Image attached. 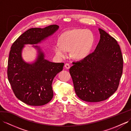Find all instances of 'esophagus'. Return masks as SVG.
Returning <instances> with one entry per match:
<instances>
[{"mask_svg":"<svg viewBox=\"0 0 131 131\" xmlns=\"http://www.w3.org/2000/svg\"><path fill=\"white\" fill-rule=\"evenodd\" d=\"M65 68H66V69H70V65L69 64V63H66V64L65 65Z\"/></svg>","mask_w":131,"mask_h":131,"instance_id":"1","label":"esophagus"}]
</instances>
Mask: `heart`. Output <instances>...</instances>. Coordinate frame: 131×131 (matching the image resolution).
I'll use <instances>...</instances> for the list:
<instances>
[{
  "mask_svg": "<svg viewBox=\"0 0 131 131\" xmlns=\"http://www.w3.org/2000/svg\"><path fill=\"white\" fill-rule=\"evenodd\" d=\"M95 36L93 32L86 29H73L62 33L59 38V43L53 45V50L57 58L63 59L71 50L73 59L82 60L88 56L94 45Z\"/></svg>",
  "mask_w": 131,
  "mask_h": 131,
  "instance_id": "heart-1",
  "label": "heart"
}]
</instances>
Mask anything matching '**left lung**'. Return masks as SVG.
Masks as SVG:
<instances>
[{
  "mask_svg": "<svg viewBox=\"0 0 131 131\" xmlns=\"http://www.w3.org/2000/svg\"><path fill=\"white\" fill-rule=\"evenodd\" d=\"M100 39L95 51L81 61L73 62L69 71L76 94L83 101L105 100L116 92L123 70L118 42L99 28Z\"/></svg>",
  "mask_w": 131,
  "mask_h": 131,
  "instance_id": "obj_1",
  "label": "left lung"
}]
</instances>
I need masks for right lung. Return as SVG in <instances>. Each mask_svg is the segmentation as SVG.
<instances>
[{"mask_svg":"<svg viewBox=\"0 0 131 131\" xmlns=\"http://www.w3.org/2000/svg\"><path fill=\"white\" fill-rule=\"evenodd\" d=\"M59 28L56 25L31 28L20 36L11 47L8 63L9 82L16 97L28 105L42 106L52 99V81L62 70L64 63L46 60L43 50L37 45L48 39ZM26 45H32L37 50L33 62H27L22 58Z\"/></svg>","mask_w":131,"mask_h":131,"instance_id":"right-lung-1","label":"right lung"}]
</instances>
